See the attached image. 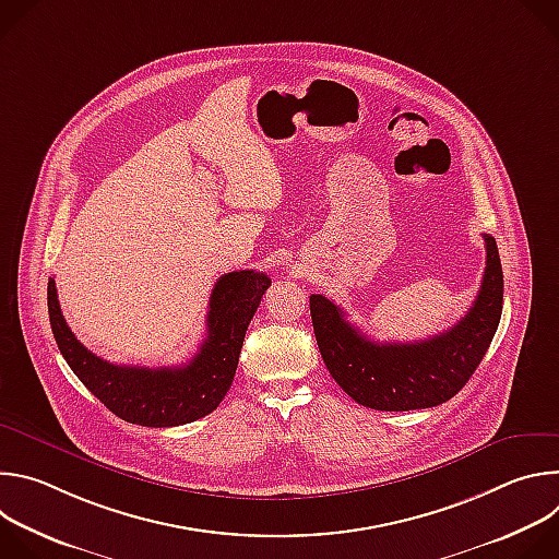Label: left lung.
I'll use <instances>...</instances> for the list:
<instances>
[{
	"mask_svg": "<svg viewBox=\"0 0 559 559\" xmlns=\"http://www.w3.org/2000/svg\"><path fill=\"white\" fill-rule=\"evenodd\" d=\"M487 267L480 292L460 321L420 343H376L354 328L343 309L309 296L318 349L345 393L376 412H412L447 403L485 358L502 316L504 276L496 238L485 234Z\"/></svg>",
	"mask_w": 559,
	"mask_h": 559,
	"instance_id": "left-lung-1",
	"label": "left lung"
}]
</instances>
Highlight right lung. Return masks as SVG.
<instances>
[{
    "label": "right lung",
    "mask_w": 559,
    "mask_h": 559,
    "mask_svg": "<svg viewBox=\"0 0 559 559\" xmlns=\"http://www.w3.org/2000/svg\"><path fill=\"white\" fill-rule=\"evenodd\" d=\"M270 283L254 270L223 274L210 296L207 336L197 356L179 367L112 365L88 352L63 321L55 278L48 281V316L68 367L115 416L141 427H179L212 414L225 397Z\"/></svg>",
    "instance_id": "add662e5"
}]
</instances>
